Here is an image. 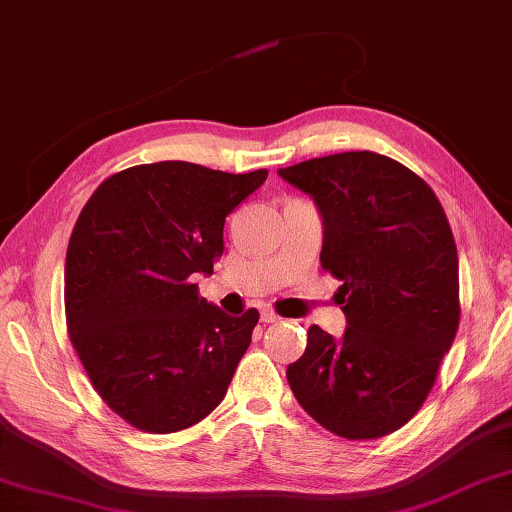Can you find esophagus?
Listing matches in <instances>:
<instances>
[{
    "instance_id": "obj_1",
    "label": "esophagus",
    "mask_w": 512,
    "mask_h": 512,
    "mask_svg": "<svg viewBox=\"0 0 512 512\" xmlns=\"http://www.w3.org/2000/svg\"><path fill=\"white\" fill-rule=\"evenodd\" d=\"M261 321H263V324H276V321H279V317H276L272 310H263L261 312Z\"/></svg>"
}]
</instances>
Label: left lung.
I'll return each instance as SVG.
<instances>
[{"instance_id": "1", "label": "left lung", "mask_w": 512, "mask_h": 512, "mask_svg": "<svg viewBox=\"0 0 512 512\" xmlns=\"http://www.w3.org/2000/svg\"><path fill=\"white\" fill-rule=\"evenodd\" d=\"M315 200L321 267L342 281L346 333L319 326L288 366L299 405L348 441L396 432L423 407L459 328V256L441 202L378 152H339L279 168Z\"/></svg>"}]
</instances>
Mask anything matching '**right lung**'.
<instances>
[{
    "label": "right lung",
    "mask_w": 512,
    "mask_h": 512,
    "mask_svg": "<svg viewBox=\"0 0 512 512\" xmlns=\"http://www.w3.org/2000/svg\"><path fill=\"white\" fill-rule=\"evenodd\" d=\"M267 179L188 161L107 177L80 211L65 261L67 330L98 396L125 423L170 434L220 405L258 310L229 317L197 294L224 220Z\"/></svg>",
    "instance_id": "right-lung-1"
}]
</instances>
